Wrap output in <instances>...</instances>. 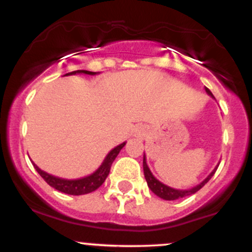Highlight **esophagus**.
Wrapping results in <instances>:
<instances>
[{"instance_id":"esophagus-1","label":"esophagus","mask_w":252,"mask_h":252,"mask_svg":"<svg viewBox=\"0 0 252 252\" xmlns=\"http://www.w3.org/2000/svg\"><path fill=\"white\" fill-rule=\"evenodd\" d=\"M135 133H136L135 135H137V136H142V135H144V133H145V129L144 128H137Z\"/></svg>"}]
</instances>
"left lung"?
Masks as SVG:
<instances>
[{"label":"left lung","instance_id":"left-lung-1","mask_svg":"<svg viewBox=\"0 0 252 252\" xmlns=\"http://www.w3.org/2000/svg\"><path fill=\"white\" fill-rule=\"evenodd\" d=\"M205 92L208 93L211 97H214L213 93L209 91L208 88H205ZM214 99H215V97H214ZM142 164H144V174H145V179H146L148 187H150V189L152 190L156 195H158V197L164 200H176V199H180V198L187 197V195L194 194L195 192H198V190L202 189L204 185H205L206 182L213 177V175L215 174L217 166H219L217 165L216 168L208 175V177H206L205 180H203V181L200 182L199 185H197V186L192 187V189H171V187L166 186V185L161 184L159 180H157L155 176H153V174L151 173L150 168H148L146 163V156L145 155H144V161H142Z\"/></svg>","mask_w":252,"mask_h":252}]
</instances>
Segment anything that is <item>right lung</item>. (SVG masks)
Returning <instances> with one entry per match:
<instances>
[{"mask_svg": "<svg viewBox=\"0 0 252 252\" xmlns=\"http://www.w3.org/2000/svg\"><path fill=\"white\" fill-rule=\"evenodd\" d=\"M77 73L94 76L96 75L97 72H92V71H87V70H77V71H72V72L66 73L65 76L77 75ZM124 145H126V142H123V144L118 145V146H116L113 150H111L110 152H108V155L105 157V159L101 163V165H100L94 173L88 175V176L81 177V179H75V180L62 179V177L54 176V175H50L48 173H46V171L41 170V169H39L33 161L32 164L33 166H35L37 173L41 175V176L43 177L44 181H46L49 186H52L53 189L71 195L87 194V193L94 192L95 189H97L102 184H104L106 177H107L108 174H110V169H111V165H112L113 160L116 159L119 151L124 147Z\"/></svg>", "mask_w": 252, "mask_h": 252, "instance_id": "obj_1", "label": "right lung"}]
</instances>
